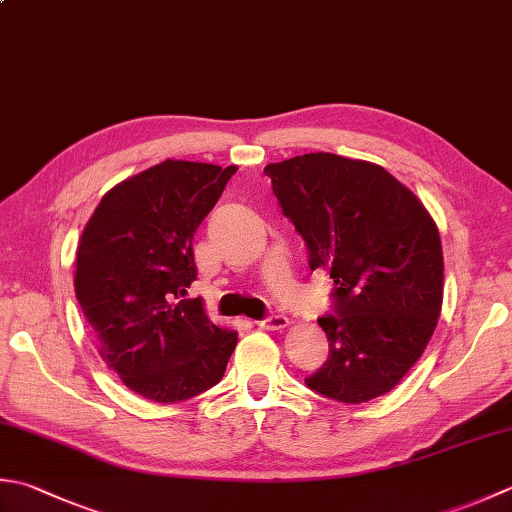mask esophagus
Wrapping results in <instances>:
<instances>
[{"mask_svg": "<svg viewBox=\"0 0 512 512\" xmlns=\"http://www.w3.org/2000/svg\"><path fill=\"white\" fill-rule=\"evenodd\" d=\"M255 324L264 330H282L288 326V317L286 315H268L264 319H257Z\"/></svg>", "mask_w": 512, "mask_h": 512, "instance_id": "1", "label": "esophagus"}]
</instances>
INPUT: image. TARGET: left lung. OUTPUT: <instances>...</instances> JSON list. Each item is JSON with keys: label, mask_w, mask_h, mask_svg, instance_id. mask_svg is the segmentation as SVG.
<instances>
[{"label": "left lung", "mask_w": 512, "mask_h": 512, "mask_svg": "<svg viewBox=\"0 0 512 512\" xmlns=\"http://www.w3.org/2000/svg\"><path fill=\"white\" fill-rule=\"evenodd\" d=\"M264 173L306 242L310 270H326L335 284V315L317 319L328 359L306 386L344 404L386 395L422 357L442 313L433 217L386 168L362 159L308 153Z\"/></svg>", "instance_id": "obj_1"}]
</instances>
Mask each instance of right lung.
Returning <instances> with one entry per match:
<instances>
[{"mask_svg":"<svg viewBox=\"0 0 512 512\" xmlns=\"http://www.w3.org/2000/svg\"><path fill=\"white\" fill-rule=\"evenodd\" d=\"M237 166L166 159L110 188L79 239L75 295L108 368L137 395L173 404L213 388L237 346L202 299L193 237Z\"/></svg>","mask_w":512,"mask_h":512,"instance_id":"right-lung-1","label":"right lung"}]
</instances>
